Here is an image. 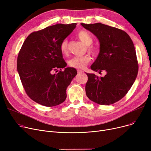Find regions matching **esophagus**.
<instances>
[{"instance_id": "obj_1", "label": "esophagus", "mask_w": 151, "mask_h": 151, "mask_svg": "<svg viewBox=\"0 0 151 151\" xmlns=\"http://www.w3.org/2000/svg\"><path fill=\"white\" fill-rule=\"evenodd\" d=\"M77 72H78V73H82L84 72V71L83 70H78Z\"/></svg>"}]
</instances>
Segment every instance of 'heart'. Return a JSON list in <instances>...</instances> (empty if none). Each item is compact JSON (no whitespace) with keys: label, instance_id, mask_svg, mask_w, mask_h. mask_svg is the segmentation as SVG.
Here are the masks:
<instances>
[{"label":"heart","instance_id":"heart-1","mask_svg":"<svg viewBox=\"0 0 151 151\" xmlns=\"http://www.w3.org/2000/svg\"><path fill=\"white\" fill-rule=\"evenodd\" d=\"M78 38L86 45H87L88 50L92 54H96L97 49L96 47L91 45L93 42V38L91 35L88 31L81 30L77 33ZM60 50L62 54L66 55L68 54V41L67 39L63 40L60 45ZM91 58L89 55L86 54L82 56L73 57L68 61V65L71 68L78 69L84 68L90 62Z\"/></svg>","mask_w":151,"mask_h":151}]
</instances>
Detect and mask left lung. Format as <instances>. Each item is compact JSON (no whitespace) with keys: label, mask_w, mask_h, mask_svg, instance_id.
<instances>
[{"label":"left lung","mask_w":151,"mask_h":151,"mask_svg":"<svg viewBox=\"0 0 151 151\" xmlns=\"http://www.w3.org/2000/svg\"><path fill=\"white\" fill-rule=\"evenodd\" d=\"M81 26L96 35L100 42V52L91 68L106 71L104 77L86 73V93L92 101L109 105L122 99L130 89L138 72L133 43L125 31L101 23Z\"/></svg>","instance_id":"1"}]
</instances>
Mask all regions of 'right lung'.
Returning <instances> with one entry per match:
<instances>
[{"label": "right lung", "mask_w": 151, "mask_h": 151, "mask_svg": "<svg viewBox=\"0 0 151 151\" xmlns=\"http://www.w3.org/2000/svg\"><path fill=\"white\" fill-rule=\"evenodd\" d=\"M76 23L58 24L31 33L19 52L17 70L27 96L45 106L58 105L67 98L66 90L76 75L67 67L60 50V43L76 27Z\"/></svg>", "instance_id": "right-lung-1"}]
</instances>
